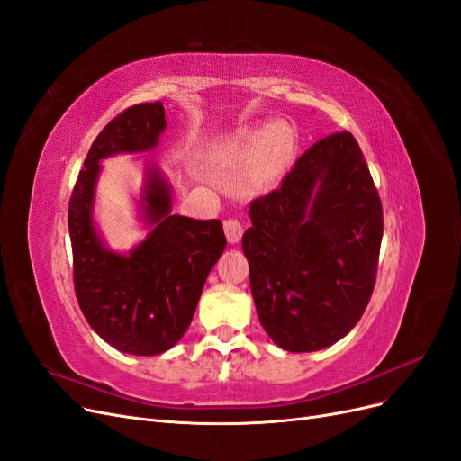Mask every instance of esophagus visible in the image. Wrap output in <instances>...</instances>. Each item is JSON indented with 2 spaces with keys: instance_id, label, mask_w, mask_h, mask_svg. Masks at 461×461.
Wrapping results in <instances>:
<instances>
[{
  "instance_id": "esophagus-1",
  "label": "esophagus",
  "mask_w": 461,
  "mask_h": 461,
  "mask_svg": "<svg viewBox=\"0 0 461 461\" xmlns=\"http://www.w3.org/2000/svg\"><path fill=\"white\" fill-rule=\"evenodd\" d=\"M223 227H225L227 240H229L230 244H236L238 240H240L242 232H244V227H242L240 221H238V219H227L225 223H223Z\"/></svg>"
}]
</instances>
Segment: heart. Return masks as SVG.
Wrapping results in <instances>:
<instances>
[{
  "mask_svg": "<svg viewBox=\"0 0 461 461\" xmlns=\"http://www.w3.org/2000/svg\"><path fill=\"white\" fill-rule=\"evenodd\" d=\"M294 150V135L290 125L282 122L268 123L265 130L251 133L240 149L244 160L253 162V176L268 183L276 179L288 164Z\"/></svg>",
  "mask_w": 461,
  "mask_h": 461,
  "instance_id": "b5f03b06",
  "label": "heart"
}]
</instances>
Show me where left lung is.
<instances>
[{
  "instance_id": "1",
  "label": "left lung",
  "mask_w": 461,
  "mask_h": 461,
  "mask_svg": "<svg viewBox=\"0 0 461 461\" xmlns=\"http://www.w3.org/2000/svg\"><path fill=\"white\" fill-rule=\"evenodd\" d=\"M242 236L259 322L290 353L345 338L374 292L384 210L358 142L321 139L282 186L253 200Z\"/></svg>"
}]
</instances>
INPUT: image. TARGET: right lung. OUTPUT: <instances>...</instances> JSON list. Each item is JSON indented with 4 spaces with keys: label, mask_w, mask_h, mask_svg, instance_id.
I'll list each match as a JSON object with an SVG mask.
<instances>
[{
    "label": "right lung",
    "mask_w": 461,
    "mask_h": 461,
    "mask_svg": "<svg viewBox=\"0 0 461 461\" xmlns=\"http://www.w3.org/2000/svg\"><path fill=\"white\" fill-rule=\"evenodd\" d=\"M166 125L160 101L123 110L93 140L68 205L79 309L108 345L135 357L160 355L185 336L205 278L227 246L219 219L171 213V186L150 162L139 196L145 240L125 253L114 251L95 225L101 160L156 149Z\"/></svg>",
    "instance_id": "add662e5"
}]
</instances>
